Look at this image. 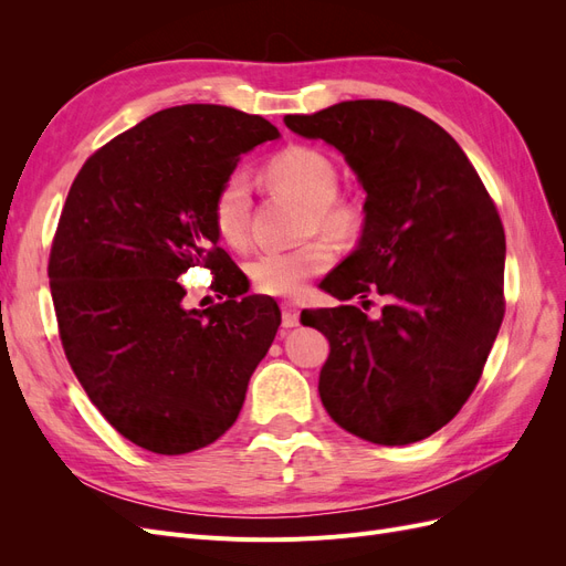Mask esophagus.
Here are the masks:
<instances>
[{
	"mask_svg": "<svg viewBox=\"0 0 566 566\" xmlns=\"http://www.w3.org/2000/svg\"><path fill=\"white\" fill-rule=\"evenodd\" d=\"M281 318L283 328H295L300 325V306L295 302H281Z\"/></svg>",
	"mask_w": 566,
	"mask_h": 566,
	"instance_id": "1",
	"label": "esophagus"
}]
</instances>
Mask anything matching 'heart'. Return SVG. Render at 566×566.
<instances>
[{
    "label": "heart",
    "instance_id": "obj_1",
    "mask_svg": "<svg viewBox=\"0 0 566 566\" xmlns=\"http://www.w3.org/2000/svg\"><path fill=\"white\" fill-rule=\"evenodd\" d=\"M266 177L281 191L310 205L306 229H323L333 235H347L358 224V208L339 198V169L328 153L293 144L279 150L266 163ZM252 191L243 172H231L212 196V224L219 238L231 248H245L250 241ZM333 245L323 238L287 250H264L248 264L252 285L266 295H295L304 283L331 269Z\"/></svg>",
    "mask_w": 566,
    "mask_h": 566
}]
</instances>
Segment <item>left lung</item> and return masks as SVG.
<instances>
[{
	"mask_svg": "<svg viewBox=\"0 0 566 566\" xmlns=\"http://www.w3.org/2000/svg\"><path fill=\"white\" fill-rule=\"evenodd\" d=\"M285 125L342 150L366 191L361 243L321 287L387 302L378 321L354 304L302 312L331 342L321 401L382 447L430 437L470 399L505 316L495 202L453 136L394 101H342Z\"/></svg>",
	"mask_w": 566,
	"mask_h": 566,
	"instance_id": "8db88e82",
	"label": "left lung"
}]
</instances>
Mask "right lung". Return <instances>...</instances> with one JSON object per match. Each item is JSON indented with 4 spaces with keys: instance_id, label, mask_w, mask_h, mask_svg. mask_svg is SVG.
<instances>
[{
    "instance_id": "add662e5",
    "label": "right lung",
    "mask_w": 566,
    "mask_h": 566,
    "mask_svg": "<svg viewBox=\"0 0 566 566\" xmlns=\"http://www.w3.org/2000/svg\"><path fill=\"white\" fill-rule=\"evenodd\" d=\"M279 139L260 115L188 104L146 117L87 158L49 252L59 337L82 389L136 447H210L241 413L281 325L217 245L212 196L243 153ZM216 273L221 303L188 313L176 279Z\"/></svg>"
}]
</instances>
